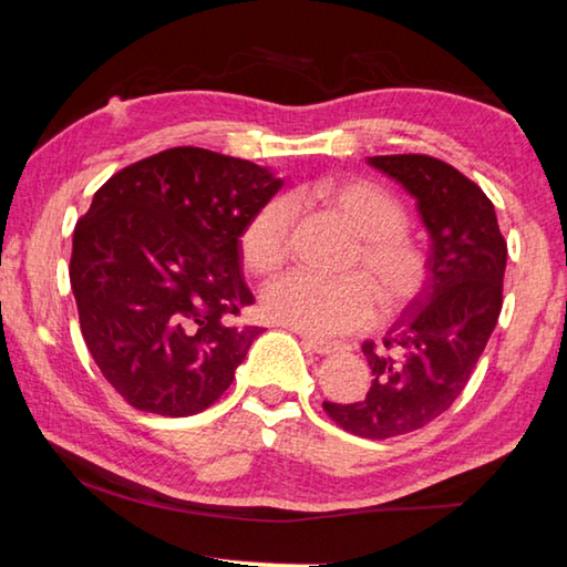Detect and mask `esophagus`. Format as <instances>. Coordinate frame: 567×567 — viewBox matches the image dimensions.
Here are the masks:
<instances>
[{"label":"esophagus","instance_id":"34e87169","mask_svg":"<svg viewBox=\"0 0 567 567\" xmlns=\"http://www.w3.org/2000/svg\"><path fill=\"white\" fill-rule=\"evenodd\" d=\"M305 344L318 354H332V352L342 350V344H338V342H324V340H318V338H310V334H305Z\"/></svg>","mask_w":567,"mask_h":567}]
</instances>
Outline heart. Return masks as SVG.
I'll use <instances>...</instances> for the list:
<instances>
[{
    "mask_svg": "<svg viewBox=\"0 0 567 567\" xmlns=\"http://www.w3.org/2000/svg\"><path fill=\"white\" fill-rule=\"evenodd\" d=\"M315 192L358 235L348 257L352 272L282 275L262 290L267 318L310 338H338L370 328L380 302L390 315L415 302L430 282V255L408 233L405 205L375 182L360 177L320 182ZM295 215L292 197H272L247 219L239 235V255L249 270L270 275L287 262Z\"/></svg>",
    "mask_w": 567,
    "mask_h": 567,
    "instance_id": "b5f03b06",
    "label": "heart"
}]
</instances>
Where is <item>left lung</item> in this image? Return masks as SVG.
<instances>
[{
	"label": "left lung",
	"instance_id": "obj_1",
	"mask_svg": "<svg viewBox=\"0 0 567 567\" xmlns=\"http://www.w3.org/2000/svg\"><path fill=\"white\" fill-rule=\"evenodd\" d=\"M412 197L430 239V282L382 342L362 344L372 388L360 402H324L352 435L388 440L443 415L465 390L503 307L507 243L495 207L463 172L430 155L368 157Z\"/></svg>",
	"mask_w": 567,
	"mask_h": 567
}]
</instances>
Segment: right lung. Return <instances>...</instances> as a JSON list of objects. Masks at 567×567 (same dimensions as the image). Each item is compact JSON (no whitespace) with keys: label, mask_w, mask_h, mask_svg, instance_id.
Wrapping results in <instances>:
<instances>
[{"label":"right lung","mask_w":567,"mask_h":567,"mask_svg":"<svg viewBox=\"0 0 567 567\" xmlns=\"http://www.w3.org/2000/svg\"><path fill=\"white\" fill-rule=\"evenodd\" d=\"M282 187L255 162L172 147L120 169L74 225L70 282L104 380L142 412L187 417L233 385L262 328L239 235Z\"/></svg>","instance_id":"add662e5"}]
</instances>
